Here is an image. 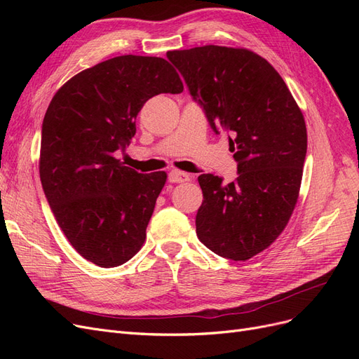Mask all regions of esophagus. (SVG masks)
Masks as SVG:
<instances>
[{"label":"esophagus","instance_id":"1","mask_svg":"<svg viewBox=\"0 0 359 359\" xmlns=\"http://www.w3.org/2000/svg\"><path fill=\"white\" fill-rule=\"evenodd\" d=\"M169 182H186V181H191L193 175L186 172H180V170H172L168 177Z\"/></svg>","mask_w":359,"mask_h":359}]
</instances>
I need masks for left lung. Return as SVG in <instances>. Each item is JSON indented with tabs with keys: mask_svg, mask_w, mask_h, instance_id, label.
Wrapping results in <instances>:
<instances>
[{
	"mask_svg": "<svg viewBox=\"0 0 359 359\" xmlns=\"http://www.w3.org/2000/svg\"><path fill=\"white\" fill-rule=\"evenodd\" d=\"M215 135L231 133L238 178L203 173L196 233L211 252L247 260L283 232L298 201L307 154L302 112L285 81L257 53L226 46L170 50Z\"/></svg>",
	"mask_w": 359,
	"mask_h": 359,
	"instance_id": "obj_1",
	"label": "left lung"
}]
</instances>
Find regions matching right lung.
I'll return each mask as SVG.
<instances>
[{
    "label": "right lung",
    "instance_id": "add662e5",
    "mask_svg": "<svg viewBox=\"0 0 359 359\" xmlns=\"http://www.w3.org/2000/svg\"><path fill=\"white\" fill-rule=\"evenodd\" d=\"M182 90L166 60L123 55L73 76L53 95L41 126L40 180L61 231L90 262L119 266L142 247L166 173H139L115 153L135 136L148 99Z\"/></svg>",
    "mask_w": 359,
    "mask_h": 359
}]
</instances>
